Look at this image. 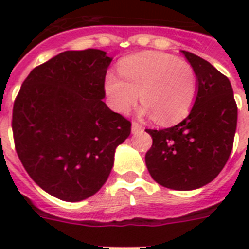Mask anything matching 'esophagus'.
<instances>
[{
    "label": "esophagus",
    "mask_w": 249,
    "mask_h": 249,
    "mask_svg": "<svg viewBox=\"0 0 249 249\" xmlns=\"http://www.w3.org/2000/svg\"><path fill=\"white\" fill-rule=\"evenodd\" d=\"M142 125L140 123H137V121H133L132 123V133L133 134H137V133L142 132Z\"/></svg>",
    "instance_id": "esophagus-1"
}]
</instances>
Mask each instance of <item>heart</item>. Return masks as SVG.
I'll return each mask as SVG.
<instances>
[{
    "mask_svg": "<svg viewBox=\"0 0 249 249\" xmlns=\"http://www.w3.org/2000/svg\"><path fill=\"white\" fill-rule=\"evenodd\" d=\"M119 73H107L105 91L109 106L120 113L128 112L141 97V113L154 115L159 124H172L183 119L196 99V72L189 62L170 54L130 55L119 63Z\"/></svg>",
    "mask_w": 249,
    "mask_h": 249,
    "instance_id": "1",
    "label": "heart"
}]
</instances>
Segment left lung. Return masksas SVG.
Returning a JSON list of instances; mask_svg holds the SVG:
<instances>
[{
    "label": "left lung",
    "mask_w": 249,
    "mask_h": 249,
    "mask_svg": "<svg viewBox=\"0 0 249 249\" xmlns=\"http://www.w3.org/2000/svg\"><path fill=\"white\" fill-rule=\"evenodd\" d=\"M197 76V95L189 116L166 129H146L152 146L146 165L159 185L187 191L220 174L231 154L238 120L231 84L212 64L182 50Z\"/></svg>",
    "instance_id": "obj_1"
}]
</instances>
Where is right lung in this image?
I'll list each match as a JSON object with an SVG mask.
<instances>
[{"label":"right lung","instance_id":"obj_1","mask_svg":"<svg viewBox=\"0 0 249 249\" xmlns=\"http://www.w3.org/2000/svg\"><path fill=\"white\" fill-rule=\"evenodd\" d=\"M111 60L98 49L60 53L33 68L14 102L18 156L33 181L60 200L97 193L132 130L102 101Z\"/></svg>","mask_w":249,"mask_h":249}]
</instances>
